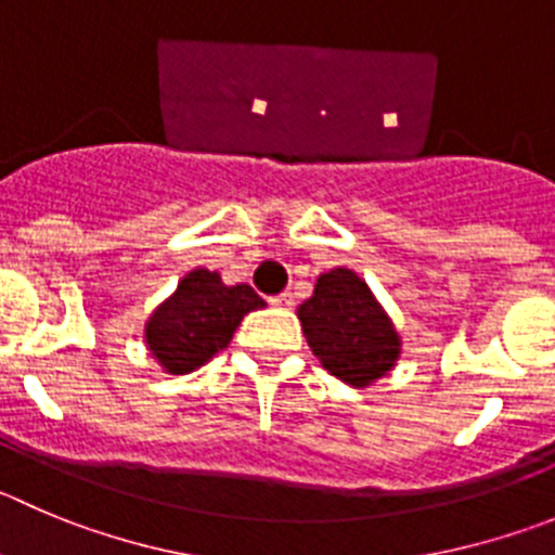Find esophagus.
<instances>
[{"mask_svg": "<svg viewBox=\"0 0 555 555\" xmlns=\"http://www.w3.org/2000/svg\"><path fill=\"white\" fill-rule=\"evenodd\" d=\"M271 304H273V307H276V309H289V307H293V295H289V293L273 295Z\"/></svg>", "mask_w": 555, "mask_h": 555, "instance_id": "obj_1", "label": "esophagus"}]
</instances>
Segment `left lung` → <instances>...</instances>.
Masks as SVG:
<instances>
[{"instance_id": "left-lung-1", "label": "left lung", "mask_w": 555, "mask_h": 555, "mask_svg": "<svg viewBox=\"0 0 555 555\" xmlns=\"http://www.w3.org/2000/svg\"><path fill=\"white\" fill-rule=\"evenodd\" d=\"M298 320L320 364L356 388L375 383L400 359L395 323L350 268L320 273L312 298L298 307Z\"/></svg>"}]
</instances>
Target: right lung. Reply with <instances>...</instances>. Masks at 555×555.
<instances>
[{"label":"right lung","instance_id":"add662e5","mask_svg":"<svg viewBox=\"0 0 555 555\" xmlns=\"http://www.w3.org/2000/svg\"><path fill=\"white\" fill-rule=\"evenodd\" d=\"M262 307L266 301L248 284L227 287L216 271L194 268L150 314L144 341L164 370L185 375L221 353L241 320Z\"/></svg>","mask_w":555,"mask_h":555}]
</instances>
